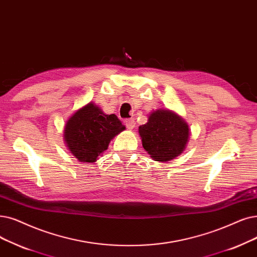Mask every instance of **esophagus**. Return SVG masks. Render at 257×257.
Listing matches in <instances>:
<instances>
[{"label": "esophagus", "mask_w": 257, "mask_h": 257, "mask_svg": "<svg viewBox=\"0 0 257 257\" xmlns=\"http://www.w3.org/2000/svg\"><path fill=\"white\" fill-rule=\"evenodd\" d=\"M125 124L128 129H133L136 127V120H135V118H127L125 120Z\"/></svg>", "instance_id": "34e87169"}]
</instances>
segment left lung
Returning <instances> with one entry per match:
<instances>
[{
  "label": "left lung",
  "instance_id": "obj_1",
  "mask_svg": "<svg viewBox=\"0 0 257 257\" xmlns=\"http://www.w3.org/2000/svg\"><path fill=\"white\" fill-rule=\"evenodd\" d=\"M139 131L144 149L158 162H168L180 155L189 138L188 125L170 110L154 111Z\"/></svg>",
  "mask_w": 257,
  "mask_h": 257
}]
</instances>
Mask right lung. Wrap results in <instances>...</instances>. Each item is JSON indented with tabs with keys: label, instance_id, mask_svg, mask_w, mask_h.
Wrapping results in <instances>:
<instances>
[{
	"label": "right lung",
	"instance_id": "add662e5",
	"mask_svg": "<svg viewBox=\"0 0 257 257\" xmlns=\"http://www.w3.org/2000/svg\"><path fill=\"white\" fill-rule=\"evenodd\" d=\"M124 129L115 114H105L90 103L77 110L67 121L64 136L67 146L77 160L92 163Z\"/></svg>",
	"mask_w": 257,
	"mask_h": 257
}]
</instances>
